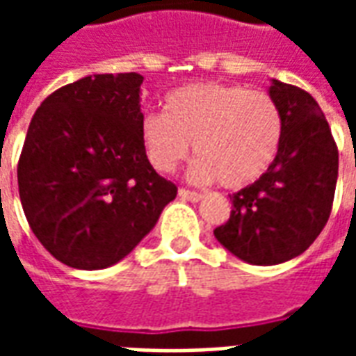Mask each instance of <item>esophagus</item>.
<instances>
[{
	"instance_id": "esophagus-1",
	"label": "esophagus",
	"mask_w": 356,
	"mask_h": 356,
	"mask_svg": "<svg viewBox=\"0 0 356 356\" xmlns=\"http://www.w3.org/2000/svg\"><path fill=\"white\" fill-rule=\"evenodd\" d=\"M179 196H181L183 200H188V202L202 200L200 193H194V191H188V188H179Z\"/></svg>"
}]
</instances>
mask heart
<instances>
[{
	"instance_id": "heart-1",
	"label": "heart",
	"mask_w": 356,
	"mask_h": 356,
	"mask_svg": "<svg viewBox=\"0 0 356 356\" xmlns=\"http://www.w3.org/2000/svg\"><path fill=\"white\" fill-rule=\"evenodd\" d=\"M280 106L265 91L240 83H193L168 95L165 112H147L140 139L148 162L170 173L193 140L188 177L227 188L254 183L275 162L282 143Z\"/></svg>"
}]
</instances>
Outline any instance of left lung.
Listing matches in <instances>:
<instances>
[{"instance_id": "obj_1", "label": "left lung", "mask_w": 356, "mask_h": 356, "mask_svg": "<svg viewBox=\"0 0 356 356\" xmlns=\"http://www.w3.org/2000/svg\"><path fill=\"white\" fill-rule=\"evenodd\" d=\"M282 143L261 177L231 196L229 221L213 234L252 265H276L303 254L328 223L337 183V147L318 102L301 88L273 80Z\"/></svg>"}]
</instances>
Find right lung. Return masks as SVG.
Masks as SVG:
<instances>
[{
	"label": "right lung",
	"instance_id": "1",
	"mask_svg": "<svg viewBox=\"0 0 356 356\" xmlns=\"http://www.w3.org/2000/svg\"><path fill=\"white\" fill-rule=\"evenodd\" d=\"M143 76L93 74L51 93L20 152V204L55 259L97 270L152 231L177 186L150 165L140 139Z\"/></svg>",
	"mask_w": 356,
	"mask_h": 356
}]
</instances>
